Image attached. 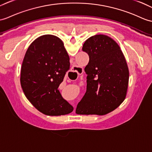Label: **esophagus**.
Listing matches in <instances>:
<instances>
[{"label":"esophagus","mask_w":152,"mask_h":152,"mask_svg":"<svg viewBox=\"0 0 152 152\" xmlns=\"http://www.w3.org/2000/svg\"><path fill=\"white\" fill-rule=\"evenodd\" d=\"M83 72V69L82 67H78V66H75L72 68V70H71L70 74L72 75V80H75L77 78V75H81Z\"/></svg>","instance_id":"1"}]
</instances>
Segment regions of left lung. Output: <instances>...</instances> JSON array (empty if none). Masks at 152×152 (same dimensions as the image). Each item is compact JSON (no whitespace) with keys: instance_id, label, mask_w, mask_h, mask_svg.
I'll use <instances>...</instances> for the list:
<instances>
[{"instance_id":"1","label":"left lung","mask_w":152,"mask_h":152,"mask_svg":"<svg viewBox=\"0 0 152 152\" xmlns=\"http://www.w3.org/2000/svg\"><path fill=\"white\" fill-rule=\"evenodd\" d=\"M82 50L89 57L85 68L87 90L76 113L105 115L118 107L126 98L129 82L126 59L118 45L105 35L89 37Z\"/></svg>"}]
</instances>
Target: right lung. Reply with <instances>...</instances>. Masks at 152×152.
Listing matches in <instances>:
<instances>
[{
    "label": "right lung",
    "instance_id": "right-lung-1",
    "mask_svg": "<svg viewBox=\"0 0 152 152\" xmlns=\"http://www.w3.org/2000/svg\"><path fill=\"white\" fill-rule=\"evenodd\" d=\"M69 61L63 41L53 35L39 37L26 52L21 66V87L31 104L45 115H64L73 111L58 90Z\"/></svg>",
    "mask_w": 152,
    "mask_h": 152
}]
</instances>
